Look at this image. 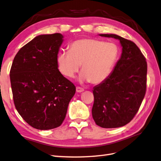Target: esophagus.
<instances>
[{
    "instance_id": "obj_1",
    "label": "esophagus",
    "mask_w": 161,
    "mask_h": 161,
    "mask_svg": "<svg viewBox=\"0 0 161 161\" xmlns=\"http://www.w3.org/2000/svg\"><path fill=\"white\" fill-rule=\"evenodd\" d=\"M82 91H84V89L80 87V86H76V92L81 93Z\"/></svg>"
}]
</instances>
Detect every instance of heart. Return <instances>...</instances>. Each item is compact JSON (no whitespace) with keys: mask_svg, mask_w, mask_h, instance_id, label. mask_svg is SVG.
Listing matches in <instances>:
<instances>
[{"mask_svg":"<svg viewBox=\"0 0 161 161\" xmlns=\"http://www.w3.org/2000/svg\"><path fill=\"white\" fill-rule=\"evenodd\" d=\"M119 55L114 43L95 38H82L72 42L69 51L57 55L59 72L66 78H73L82 65L80 79L99 84L109 76Z\"/></svg>","mask_w":161,"mask_h":161,"instance_id":"b5f03b06","label":"heart"}]
</instances>
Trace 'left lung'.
Segmentation results:
<instances>
[{
    "mask_svg": "<svg viewBox=\"0 0 161 161\" xmlns=\"http://www.w3.org/2000/svg\"><path fill=\"white\" fill-rule=\"evenodd\" d=\"M99 35L119 39L123 51L114 71L94 86L92 116L99 127L117 128L128 124L140 109L146 91L147 62L133 41L116 34Z\"/></svg>",
    "mask_w": 161,
    "mask_h": 161,
    "instance_id": "obj_1",
    "label": "left lung"
}]
</instances>
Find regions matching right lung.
<instances>
[{"instance_id":"add662e5","label":"right lung","mask_w":161,"mask_h":161,"mask_svg":"<svg viewBox=\"0 0 161 161\" xmlns=\"http://www.w3.org/2000/svg\"><path fill=\"white\" fill-rule=\"evenodd\" d=\"M62 38L59 33L35 37L17 52L11 68L16 110L28 125L39 130L62 124L76 91L75 85L58 68Z\"/></svg>"}]
</instances>
